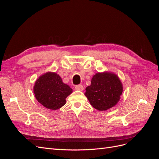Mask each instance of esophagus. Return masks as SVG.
Listing matches in <instances>:
<instances>
[{"mask_svg": "<svg viewBox=\"0 0 159 159\" xmlns=\"http://www.w3.org/2000/svg\"><path fill=\"white\" fill-rule=\"evenodd\" d=\"M75 89H77V90L83 91V90H84V86H83L82 85H81V84H80V85H75Z\"/></svg>", "mask_w": 159, "mask_h": 159, "instance_id": "34e87169", "label": "esophagus"}]
</instances>
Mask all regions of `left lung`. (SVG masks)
I'll list each match as a JSON object with an SVG mask.
<instances>
[{
    "label": "left lung",
    "mask_w": 159,
    "mask_h": 159,
    "mask_svg": "<svg viewBox=\"0 0 159 159\" xmlns=\"http://www.w3.org/2000/svg\"><path fill=\"white\" fill-rule=\"evenodd\" d=\"M85 90V95L90 104L99 111H105L117 103L123 92V85L116 75L104 72L93 75L91 85Z\"/></svg>",
    "instance_id": "8db88e82"
}]
</instances>
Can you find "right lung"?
<instances>
[{"label": "right lung", "instance_id": "right-lung-1", "mask_svg": "<svg viewBox=\"0 0 159 159\" xmlns=\"http://www.w3.org/2000/svg\"><path fill=\"white\" fill-rule=\"evenodd\" d=\"M71 92V88L63 83L59 75L52 72L41 75L34 87L38 102L52 110L58 109L64 105L66 98Z\"/></svg>", "mask_w": 159, "mask_h": 159}]
</instances>
